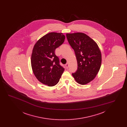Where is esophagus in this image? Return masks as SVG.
<instances>
[{
    "instance_id": "esophagus-1",
    "label": "esophagus",
    "mask_w": 127,
    "mask_h": 127,
    "mask_svg": "<svg viewBox=\"0 0 127 127\" xmlns=\"http://www.w3.org/2000/svg\"><path fill=\"white\" fill-rule=\"evenodd\" d=\"M65 66H66V68H67L68 67V63H66V65H65Z\"/></svg>"
}]
</instances>
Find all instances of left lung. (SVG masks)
Masks as SVG:
<instances>
[{"mask_svg":"<svg viewBox=\"0 0 127 127\" xmlns=\"http://www.w3.org/2000/svg\"><path fill=\"white\" fill-rule=\"evenodd\" d=\"M69 45L75 51L78 68L72 74L80 84H87L96 77L101 64V54L97 43L83 33L66 34Z\"/></svg>","mask_w":127,"mask_h":127,"instance_id":"8db88e82","label":"left lung"}]
</instances>
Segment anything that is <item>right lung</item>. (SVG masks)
Segmentation results:
<instances>
[{"instance_id": "1", "label": "right lung", "mask_w": 127, "mask_h": 127, "mask_svg": "<svg viewBox=\"0 0 127 127\" xmlns=\"http://www.w3.org/2000/svg\"><path fill=\"white\" fill-rule=\"evenodd\" d=\"M65 39L62 33L51 32L40 38L34 45L31 66L36 79L44 84L49 87L56 85L64 71L55 50L63 43Z\"/></svg>"}]
</instances>
